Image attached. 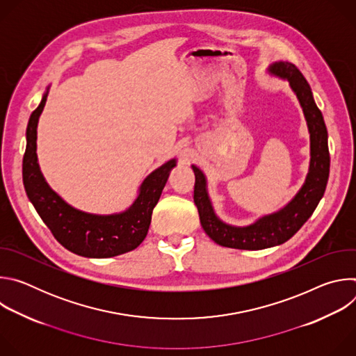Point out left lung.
Returning a JSON list of instances; mask_svg holds the SVG:
<instances>
[{
    "label": "left lung",
    "mask_w": 356,
    "mask_h": 356,
    "mask_svg": "<svg viewBox=\"0 0 356 356\" xmlns=\"http://www.w3.org/2000/svg\"><path fill=\"white\" fill-rule=\"evenodd\" d=\"M269 72L287 80L300 101L310 132V169L306 183L286 207L259 218L255 224L248 227H232L222 222L216 216L207 193L206 176L198 168L191 166L195 176L194 204L198 210L201 227L216 243L225 248L259 250L289 241L314 213L324 195L330 176L327 127L321 111L314 103L307 80L293 63L289 62H276L269 67Z\"/></svg>",
    "instance_id": "left-lung-1"
}]
</instances>
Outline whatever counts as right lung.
I'll return each instance as SVG.
<instances>
[{
  "label": "right lung",
  "instance_id": "right-lung-1",
  "mask_svg": "<svg viewBox=\"0 0 356 356\" xmlns=\"http://www.w3.org/2000/svg\"><path fill=\"white\" fill-rule=\"evenodd\" d=\"M47 91L31 114L26 128V149L22 180L28 198L50 232L67 250L84 258H113L134 250L145 239L152 211L161 198L176 159L152 172L140 184L134 204L124 213L95 216L73 209L44 181L36 156V128L46 104Z\"/></svg>",
  "mask_w": 356,
  "mask_h": 356
}]
</instances>
